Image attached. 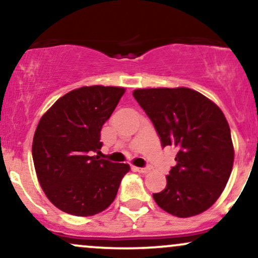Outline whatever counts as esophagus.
Listing matches in <instances>:
<instances>
[{"instance_id":"1","label":"esophagus","mask_w":258,"mask_h":258,"mask_svg":"<svg viewBox=\"0 0 258 258\" xmlns=\"http://www.w3.org/2000/svg\"><path fill=\"white\" fill-rule=\"evenodd\" d=\"M135 170L137 171V172H141V173H147L149 172L152 168H150V166H146V167H135Z\"/></svg>"}]
</instances>
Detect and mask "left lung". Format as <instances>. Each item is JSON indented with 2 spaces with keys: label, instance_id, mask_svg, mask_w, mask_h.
Returning <instances> with one entry per match:
<instances>
[{
  "label": "left lung",
  "instance_id": "1",
  "mask_svg": "<svg viewBox=\"0 0 258 258\" xmlns=\"http://www.w3.org/2000/svg\"><path fill=\"white\" fill-rule=\"evenodd\" d=\"M133 97L152 120L162 148H177L166 188L153 194L162 210L191 217L211 207L223 191L234 161L230 128L214 102L190 88H147Z\"/></svg>",
  "mask_w": 258,
  "mask_h": 258
}]
</instances>
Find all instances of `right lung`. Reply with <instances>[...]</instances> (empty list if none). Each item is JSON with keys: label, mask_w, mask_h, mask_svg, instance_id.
<instances>
[{"label": "right lung", "mask_w": 258, "mask_h": 258, "mask_svg": "<svg viewBox=\"0 0 258 258\" xmlns=\"http://www.w3.org/2000/svg\"><path fill=\"white\" fill-rule=\"evenodd\" d=\"M125 88L90 86L59 98L41 117L32 159L49 201L73 216H93L114 201L127 164L99 159L102 126Z\"/></svg>", "instance_id": "add662e5"}]
</instances>
